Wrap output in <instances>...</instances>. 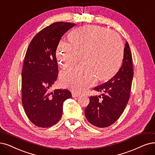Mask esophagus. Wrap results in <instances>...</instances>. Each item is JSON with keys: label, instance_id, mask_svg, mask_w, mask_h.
<instances>
[{"label": "esophagus", "instance_id": "34e87169", "mask_svg": "<svg viewBox=\"0 0 155 155\" xmlns=\"http://www.w3.org/2000/svg\"><path fill=\"white\" fill-rule=\"evenodd\" d=\"M72 97H78L80 96V94H78V93H76V92L72 91Z\"/></svg>", "mask_w": 155, "mask_h": 155}]
</instances>
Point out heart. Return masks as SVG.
<instances>
[{
  "label": "heart",
  "mask_w": 155,
  "mask_h": 155,
  "mask_svg": "<svg viewBox=\"0 0 155 155\" xmlns=\"http://www.w3.org/2000/svg\"><path fill=\"white\" fill-rule=\"evenodd\" d=\"M70 42L61 41L57 49L61 68L70 69L82 57L83 65L61 75V81L74 91L81 93L97 78L106 81L118 71L123 57V44L116 33L101 27L86 25L69 34Z\"/></svg>",
  "instance_id": "heart-1"
}]
</instances>
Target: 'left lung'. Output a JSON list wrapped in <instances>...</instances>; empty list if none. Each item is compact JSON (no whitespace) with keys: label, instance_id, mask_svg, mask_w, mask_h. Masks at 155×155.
Returning a JSON list of instances; mask_svg holds the SVG:
<instances>
[{"label":"left lung","instance_id":"left-lung-1","mask_svg":"<svg viewBox=\"0 0 155 155\" xmlns=\"http://www.w3.org/2000/svg\"><path fill=\"white\" fill-rule=\"evenodd\" d=\"M133 76L132 53L126 42L123 64L118 72L107 82L94 88L95 90L102 92V96L90 97V103L84 110L89 123L105 128L118 120L128 102Z\"/></svg>","mask_w":155,"mask_h":155}]
</instances>
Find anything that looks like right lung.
<instances>
[{
	"mask_svg": "<svg viewBox=\"0 0 155 155\" xmlns=\"http://www.w3.org/2000/svg\"><path fill=\"white\" fill-rule=\"evenodd\" d=\"M75 23L56 22L37 34L31 41L21 73L22 104L33 124L41 128L54 125L62 114L64 102L72 97L66 89L50 88L58 69L56 51L61 37Z\"/></svg>",
	"mask_w": 155,
	"mask_h": 155,
	"instance_id": "1",
	"label": "right lung"
}]
</instances>
